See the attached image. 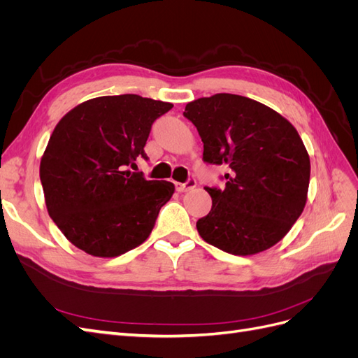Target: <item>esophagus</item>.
Segmentation results:
<instances>
[{"label":"esophagus","instance_id":"34e87169","mask_svg":"<svg viewBox=\"0 0 358 358\" xmlns=\"http://www.w3.org/2000/svg\"><path fill=\"white\" fill-rule=\"evenodd\" d=\"M175 187H176V191H179V192H187V191H191V189H194V188L197 187V180L194 179V178H189L185 183L176 182Z\"/></svg>","mask_w":358,"mask_h":358}]
</instances>
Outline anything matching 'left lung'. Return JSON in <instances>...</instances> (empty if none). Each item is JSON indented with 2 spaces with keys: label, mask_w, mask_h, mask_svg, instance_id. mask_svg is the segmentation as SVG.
Returning a JSON list of instances; mask_svg holds the SVG:
<instances>
[{
  "label": "left lung",
  "mask_w": 358,
  "mask_h": 358,
  "mask_svg": "<svg viewBox=\"0 0 358 358\" xmlns=\"http://www.w3.org/2000/svg\"><path fill=\"white\" fill-rule=\"evenodd\" d=\"M203 161L227 164L225 188L206 187L210 212L197 221L203 241L233 255L272 248L305 209L310 161L297 129L255 100L216 94L187 104Z\"/></svg>",
  "instance_id": "8db88e82"
}]
</instances>
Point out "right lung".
I'll list each match as a JSON object with an SVG mask.
<instances>
[{"label": "right lung", "mask_w": 358, "mask_h": 358, "mask_svg": "<svg viewBox=\"0 0 358 358\" xmlns=\"http://www.w3.org/2000/svg\"><path fill=\"white\" fill-rule=\"evenodd\" d=\"M171 107L136 94L99 96L74 107L53 129L40 162L48 212L86 254L117 257L152 231L175 185L131 169L148 159L150 128Z\"/></svg>", "instance_id": "obj_1"}]
</instances>
